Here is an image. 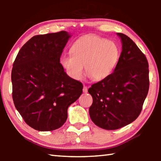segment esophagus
Wrapping results in <instances>:
<instances>
[{
	"label": "esophagus",
	"mask_w": 161,
	"mask_h": 161,
	"mask_svg": "<svg viewBox=\"0 0 161 161\" xmlns=\"http://www.w3.org/2000/svg\"><path fill=\"white\" fill-rule=\"evenodd\" d=\"M87 92H88V89H87V87L86 86H84L83 92H84V93H87Z\"/></svg>",
	"instance_id": "34e87169"
}]
</instances>
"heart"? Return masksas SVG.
<instances>
[{
  "label": "heart",
  "mask_w": 161,
  "mask_h": 161,
  "mask_svg": "<svg viewBox=\"0 0 161 161\" xmlns=\"http://www.w3.org/2000/svg\"><path fill=\"white\" fill-rule=\"evenodd\" d=\"M70 53L62 55L59 62L74 80L82 77L84 66L92 80H104L112 74L120 58V49L115 42L95 35L79 38L71 47Z\"/></svg>",
  "instance_id": "1"
}]
</instances>
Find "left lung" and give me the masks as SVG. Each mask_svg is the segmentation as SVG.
<instances>
[{"label":"left lung","instance_id":"obj_1","mask_svg":"<svg viewBox=\"0 0 161 161\" xmlns=\"http://www.w3.org/2000/svg\"><path fill=\"white\" fill-rule=\"evenodd\" d=\"M121 38L118 64L107 78L88 89L93 98L89 107L92 121L102 129H119L139 116L149 89L148 63L145 54L127 35Z\"/></svg>","mask_w":161,"mask_h":161}]
</instances>
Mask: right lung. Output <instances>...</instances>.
Here are the masks:
<instances>
[{"label": "right lung", "mask_w": 161, "mask_h": 161, "mask_svg": "<svg viewBox=\"0 0 161 161\" xmlns=\"http://www.w3.org/2000/svg\"><path fill=\"white\" fill-rule=\"evenodd\" d=\"M69 37L66 31L35 35L21 47L13 63V102L25 123L35 130L61 127L68 107L82 93V84L70 78L59 62Z\"/></svg>", "instance_id": "add662e5"}]
</instances>
